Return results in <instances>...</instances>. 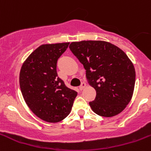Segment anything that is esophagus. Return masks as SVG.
<instances>
[{
	"label": "esophagus",
	"mask_w": 151,
	"mask_h": 151,
	"mask_svg": "<svg viewBox=\"0 0 151 151\" xmlns=\"http://www.w3.org/2000/svg\"><path fill=\"white\" fill-rule=\"evenodd\" d=\"M86 84L85 83H81V85H80V91H82L83 89H84V88H85L86 87Z\"/></svg>",
	"instance_id": "obj_1"
}]
</instances>
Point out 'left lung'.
I'll use <instances>...</instances> for the list:
<instances>
[{
    "label": "left lung",
    "instance_id": "8db88e82",
    "mask_svg": "<svg viewBox=\"0 0 151 151\" xmlns=\"http://www.w3.org/2000/svg\"><path fill=\"white\" fill-rule=\"evenodd\" d=\"M69 48L96 91L95 99L89 102L91 109L104 117L122 112L132 98L136 81L134 66L126 53L104 41L71 42Z\"/></svg>",
    "mask_w": 151,
    "mask_h": 151
}]
</instances>
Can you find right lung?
<instances>
[{"label": "right lung", "mask_w": 151, "mask_h": 151, "mask_svg": "<svg viewBox=\"0 0 151 151\" xmlns=\"http://www.w3.org/2000/svg\"><path fill=\"white\" fill-rule=\"evenodd\" d=\"M69 42L42 45L27 57L21 68L19 83L30 110L42 120L61 122L69 115L77 92L58 77L56 63Z\"/></svg>", "instance_id": "right-lung-1"}]
</instances>
